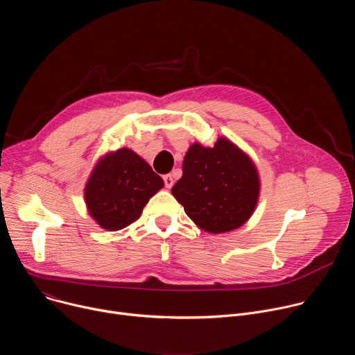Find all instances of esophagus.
Wrapping results in <instances>:
<instances>
[{
    "label": "esophagus",
    "instance_id": "1",
    "mask_svg": "<svg viewBox=\"0 0 355 355\" xmlns=\"http://www.w3.org/2000/svg\"><path fill=\"white\" fill-rule=\"evenodd\" d=\"M163 180H164V185H166V188H171L173 185H174V180H173V177L171 175H164L163 177Z\"/></svg>",
    "mask_w": 355,
    "mask_h": 355
}]
</instances>
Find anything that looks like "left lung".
Here are the masks:
<instances>
[{"label": "left lung", "mask_w": 355, "mask_h": 355, "mask_svg": "<svg viewBox=\"0 0 355 355\" xmlns=\"http://www.w3.org/2000/svg\"><path fill=\"white\" fill-rule=\"evenodd\" d=\"M171 192L200 229L225 233L244 225L254 212L260 181L252 162L220 137L214 147H189L182 177Z\"/></svg>", "instance_id": "1"}]
</instances>
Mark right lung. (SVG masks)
<instances>
[{
    "mask_svg": "<svg viewBox=\"0 0 355 355\" xmlns=\"http://www.w3.org/2000/svg\"><path fill=\"white\" fill-rule=\"evenodd\" d=\"M164 181L129 148H119L101 160L85 185L89 215L107 230H121L136 222L148 199Z\"/></svg>",
    "mask_w": 355,
    "mask_h": 355,
    "instance_id": "1",
    "label": "right lung"
}]
</instances>
